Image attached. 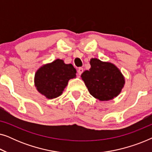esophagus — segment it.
<instances>
[{
	"instance_id": "esophagus-1",
	"label": "esophagus",
	"mask_w": 152,
	"mask_h": 152,
	"mask_svg": "<svg viewBox=\"0 0 152 152\" xmlns=\"http://www.w3.org/2000/svg\"><path fill=\"white\" fill-rule=\"evenodd\" d=\"M83 72H84V69H83L82 68H78L77 72H78L79 75H82V73Z\"/></svg>"
}]
</instances>
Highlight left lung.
Segmentation results:
<instances>
[{
  "label": "left lung",
  "mask_w": 152,
  "mask_h": 152,
  "mask_svg": "<svg viewBox=\"0 0 152 152\" xmlns=\"http://www.w3.org/2000/svg\"><path fill=\"white\" fill-rule=\"evenodd\" d=\"M90 64V69L81 75L90 94L100 101H109L117 97L125 84L119 68L97 58H92Z\"/></svg>",
  "instance_id": "left-lung-1"
}]
</instances>
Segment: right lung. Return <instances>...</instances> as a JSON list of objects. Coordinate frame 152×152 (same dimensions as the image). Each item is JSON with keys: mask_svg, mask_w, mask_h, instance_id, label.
<instances>
[{"mask_svg": "<svg viewBox=\"0 0 152 152\" xmlns=\"http://www.w3.org/2000/svg\"><path fill=\"white\" fill-rule=\"evenodd\" d=\"M76 72L72 64H66L62 59H57L37 70L34 85L46 98H56L62 94L68 81L76 77Z\"/></svg>", "mask_w": 152, "mask_h": 152, "instance_id": "obj_1", "label": "right lung"}]
</instances>
